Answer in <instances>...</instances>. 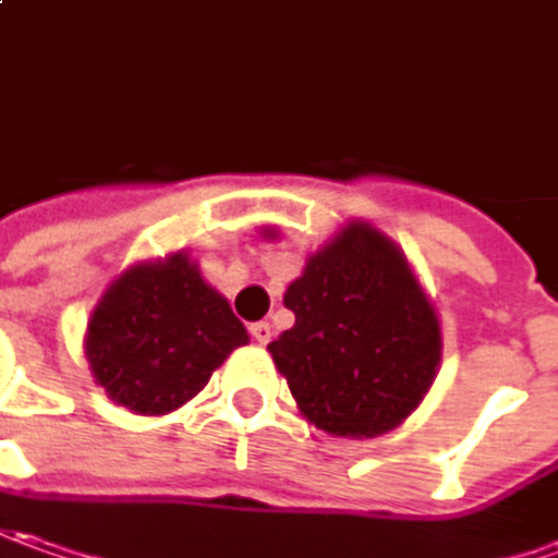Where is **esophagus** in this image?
I'll return each mask as SVG.
<instances>
[{
  "instance_id": "esophagus-1",
  "label": "esophagus",
  "mask_w": 558,
  "mask_h": 558,
  "mask_svg": "<svg viewBox=\"0 0 558 558\" xmlns=\"http://www.w3.org/2000/svg\"><path fill=\"white\" fill-rule=\"evenodd\" d=\"M250 337L256 339L259 345H268L271 337H275V330H271V324H268V320H256V324H250Z\"/></svg>"
}]
</instances>
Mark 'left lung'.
<instances>
[{"instance_id": "8db88e82", "label": "left lung", "mask_w": 558, "mask_h": 558, "mask_svg": "<svg viewBox=\"0 0 558 558\" xmlns=\"http://www.w3.org/2000/svg\"><path fill=\"white\" fill-rule=\"evenodd\" d=\"M283 305L296 324L268 352L317 429L374 438L429 392L438 317L408 259L371 225H349L305 262Z\"/></svg>"}]
</instances>
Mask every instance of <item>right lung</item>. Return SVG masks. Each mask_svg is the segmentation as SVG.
<instances>
[{
    "mask_svg": "<svg viewBox=\"0 0 558 558\" xmlns=\"http://www.w3.org/2000/svg\"><path fill=\"white\" fill-rule=\"evenodd\" d=\"M243 342L228 299L175 253L110 283L88 320L86 355L117 404L157 416L191 401Z\"/></svg>",
    "mask_w": 558,
    "mask_h": 558,
    "instance_id": "obj_1",
    "label": "right lung"
}]
</instances>
